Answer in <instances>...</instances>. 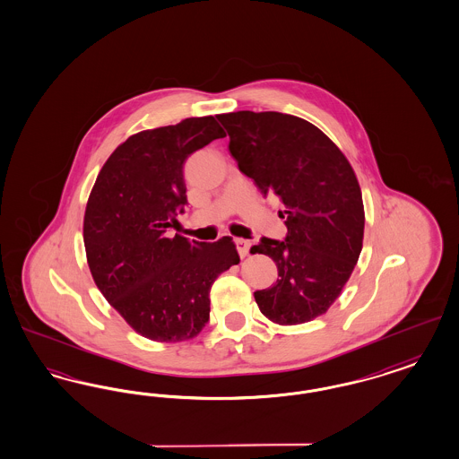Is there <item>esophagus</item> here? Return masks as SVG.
<instances>
[{
  "instance_id": "obj_1",
  "label": "esophagus",
  "mask_w": 459,
  "mask_h": 459,
  "mask_svg": "<svg viewBox=\"0 0 459 459\" xmlns=\"http://www.w3.org/2000/svg\"><path fill=\"white\" fill-rule=\"evenodd\" d=\"M236 247H238V256H247L249 247H251V242L246 240V238H236Z\"/></svg>"
}]
</instances>
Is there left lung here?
Segmentation results:
<instances>
[{
  "label": "left lung",
  "mask_w": 459,
  "mask_h": 459,
  "mask_svg": "<svg viewBox=\"0 0 459 459\" xmlns=\"http://www.w3.org/2000/svg\"><path fill=\"white\" fill-rule=\"evenodd\" d=\"M238 170L281 202L285 240L261 238L251 255L275 261V285L255 292L257 307L280 326L328 311L359 261L366 213L343 152L309 121L275 110L219 114Z\"/></svg>",
  "instance_id": "left-lung-1"
}]
</instances>
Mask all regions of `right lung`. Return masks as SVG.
<instances>
[{"instance_id": "1", "label": "right lung", "mask_w": 459, "mask_h": 459, "mask_svg": "<svg viewBox=\"0 0 459 459\" xmlns=\"http://www.w3.org/2000/svg\"><path fill=\"white\" fill-rule=\"evenodd\" d=\"M223 136L213 116L140 131L110 153L91 191L83 242L93 281L148 340L198 336L210 317L213 281L240 261L230 238L189 242L167 234L187 203L186 159Z\"/></svg>"}]
</instances>
